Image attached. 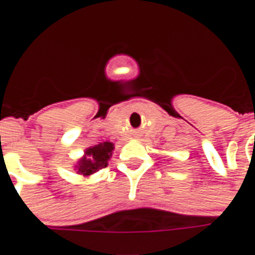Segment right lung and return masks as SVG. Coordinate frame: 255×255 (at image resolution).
Here are the masks:
<instances>
[{"instance_id":"1","label":"right lung","mask_w":255,"mask_h":255,"mask_svg":"<svg viewBox=\"0 0 255 255\" xmlns=\"http://www.w3.org/2000/svg\"><path fill=\"white\" fill-rule=\"evenodd\" d=\"M115 144L112 142H102V143L90 146L84 150L82 158H79L75 164V171L83 177H89L94 175L102 168L108 166V161L111 160L113 154Z\"/></svg>"}]
</instances>
